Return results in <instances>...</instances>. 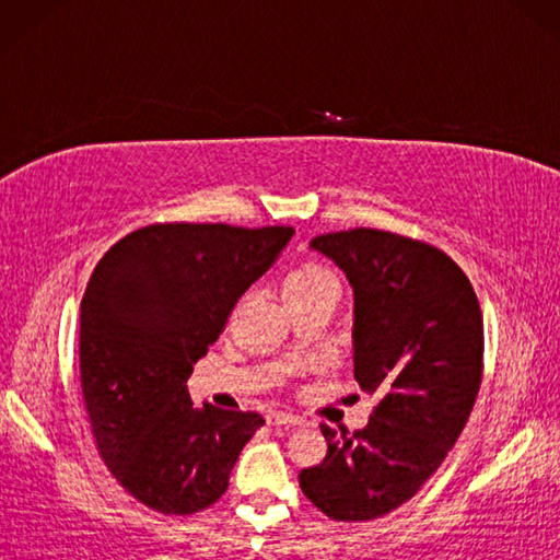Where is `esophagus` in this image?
Wrapping results in <instances>:
<instances>
[{"label":"esophagus","mask_w":560,"mask_h":560,"mask_svg":"<svg viewBox=\"0 0 560 560\" xmlns=\"http://www.w3.org/2000/svg\"><path fill=\"white\" fill-rule=\"evenodd\" d=\"M267 423L269 425H301V419L293 413H287V411H271L267 416Z\"/></svg>","instance_id":"34e87169"}]
</instances>
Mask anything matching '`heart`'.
I'll return each instance as SVG.
<instances>
[{"instance_id": "obj_1", "label": "heart", "mask_w": 560, "mask_h": 560, "mask_svg": "<svg viewBox=\"0 0 560 560\" xmlns=\"http://www.w3.org/2000/svg\"><path fill=\"white\" fill-rule=\"evenodd\" d=\"M323 283H337L335 273L323 265H315V261H305V265L295 267L293 271H289V277L283 279V293H299L323 287Z\"/></svg>"}]
</instances>
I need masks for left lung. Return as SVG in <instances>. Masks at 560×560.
I'll use <instances>...</instances> for the list:
<instances>
[{"label":"left lung","instance_id":"obj_1","mask_svg":"<svg viewBox=\"0 0 560 560\" xmlns=\"http://www.w3.org/2000/svg\"><path fill=\"white\" fill-rule=\"evenodd\" d=\"M353 289V377L377 397L363 431L323 428L325 459L299 474L331 520L383 517L419 493L457 443L483 373L481 307L443 249L377 229L311 243Z\"/></svg>","mask_w":560,"mask_h":560}]
</instances>
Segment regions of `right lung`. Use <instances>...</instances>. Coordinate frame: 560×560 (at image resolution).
Instances as JSON below:
<instances>
[{
	"label": "right lung",
	"mask_w": 560,
	"mask_h": 560,
	"mask_svg": "<svg viewBox=\"0 0 560 560\" xmlns=\"http://www.w3.org/2000/svg\"><path fill=\"white\" fill-rule=\"evenodd\" d=\"M291 225L153 223L117 241L81 299V395L105 467L139 503L192 515L229 489L257 411L192 407L187 377Z\"/></svg>",
	"instance_id": "add662e5"
}]
</instances>
